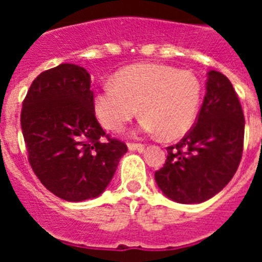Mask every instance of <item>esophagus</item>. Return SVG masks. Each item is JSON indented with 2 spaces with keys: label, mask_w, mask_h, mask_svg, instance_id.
<instances>
[{
  "label": "esophagus",
  "mask_w": 262,
  "mask_h": 262,
  "mask_svg": "<svg viewBox=\"0 0 262 262\" xmlns=\"http://www.w3.org/2000/svg\"><path fill=\"white\" fill-rule=\"evenodd\" d=\"M129 151H138V152H143L144 151V145L143 144H136V143H128L127 144Z\"/></svg>",
  "instance_id": "esophagus-1"
}]
</instances>
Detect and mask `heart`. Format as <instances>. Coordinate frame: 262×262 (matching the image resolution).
Listing matches in <instances>:
<instances>
[{
    "label": "heart",
    "mask_w": 262,
    "mask_h": 262,
    "mask_svg": "<svg viewBox=\"0 0 262 262\" xmlns=\"http://www.w3.org/2000/svg\"><path fill=\"white\" fill-rule=\"evenodd\" d=\"M202 85L194 73L164 64L122 69L94 97V111L105 128L119 131L138 114L143 133L166 140L182 138L195 122Z\"/></svg>",
    "instance_id": "1"
}]
</instances>
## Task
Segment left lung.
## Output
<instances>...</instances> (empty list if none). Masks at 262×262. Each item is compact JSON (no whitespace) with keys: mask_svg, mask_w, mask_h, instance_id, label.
I'll use <instances>...</instances> for the list:
<instances>
[{"mask_svg":"<svg viewBox=\"0 0 262 262\" xmlns=\"http://www.w3.org/2000/svg\"><path fill=\"white\" fill-rule=\"evenodd\" d=\"M244 114L231 81L207 72L206 94L195 126L166 148L164 166L155 173L159 189L177 203H202L217 194L237 170L244 143Z\"/></svg>","mask_w":262,"mask_h":262,"instance_id":"obj_1","label":"left lung"}]
</instances>
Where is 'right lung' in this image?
<instances>
[{"mask_svg":"<svg viewBox=\"0 0 262 262\" xmlns=\"http://www.w3.org/2000/svg\"><path fill=\"white\" fill-rule=\"evenodd\" d=\"M90 75L60 64L32 81L20 126L29 161L51 193L68 202L93 200L114 177L127 145L108 138L94 113Z\"/></svg>","mask_w":262,"mask_h":262,"instance_id":"obj_1","label":"right lung"}]
</instances>
